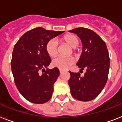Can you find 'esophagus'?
I'll list each match as a JSON object with an SVG mask.
<instances>
[{"label":"esophagus","mask_w":122,"mask_h":122,"mask_svg":"<svg viewBox=\"0 0 122 122\" xmlns=\"http://www.w3.org/2000/svg\"><path fill=\"white\" fill-rule=\"evenodd\" d=\"M59 71H60V73H62V72H64V71H63V70H62V69H60V70H59Z\"/></svg>","instance_id":"1"}]
</instances>
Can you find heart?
<instances>
[{"instance_id":"obj_1","label":"heart","mask_w":122,"mask_h":122,"mask_svg":"<svg viewBox=\"0 0 122 122\" xmlns=\"http://www.w3.org/2000/svg\"><path fill=\"white\" fill-rule=\"evenodd\" d=\"M63 40L69 45L71 48H76L79 44V40L78 37L74 34H68L64 37ZM46 50L48 55L51 57H55L58 52V42L55 38H52L48 41L46 43ZM74 62V58L71 56L68 57H62V56H57L52 60V65L55 67L62 70L66 69L70 66H71Z\"/></svg>"}]
</instances>
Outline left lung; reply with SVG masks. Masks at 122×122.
Masks as SVG:
<instances>
[{"instance_id":"1","label":"left lung","mask_w":122,"mask_h":122,"mask_svg":"<svg viewBox=\"0 0 122 122\" xmlns=\"http://www.w3.org/2000/svg\"><path fill=\"white\" fill-rule=\"evenodd\" d=\"M69 32L76 34L81 40L83 50L76 65L81 71L86 70L83 76L80 72L69 71L71 93L78 101H90L99 95L107 82L110 64L107 46L90 29L79 27Z\"/></svg>"}]
</instances>
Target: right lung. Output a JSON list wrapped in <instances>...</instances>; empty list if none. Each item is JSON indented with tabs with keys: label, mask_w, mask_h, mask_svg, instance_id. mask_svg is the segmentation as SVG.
I'll use <instances>...</instances> for the list:
<instances>
[{
	"label": "right lung",
	"mask_w": 122,
	"mask_h": 122,
	"mask_svg": "<svg viewBox=\"0 0 122 122\" xmlns=\"http://www.w3.org/2000/svg\"><path fill=\"white\" fill-rule=\"evenodd\" d=\"M64 32L37 27L25 33L14 46L11 63L14 81L20 93L29 102L43 104L51 98L60 72L57 67L47 69L51 60L46 45Z\"/></svg>",
	"instance_id": "right-lung-1"
}]
</instances>
